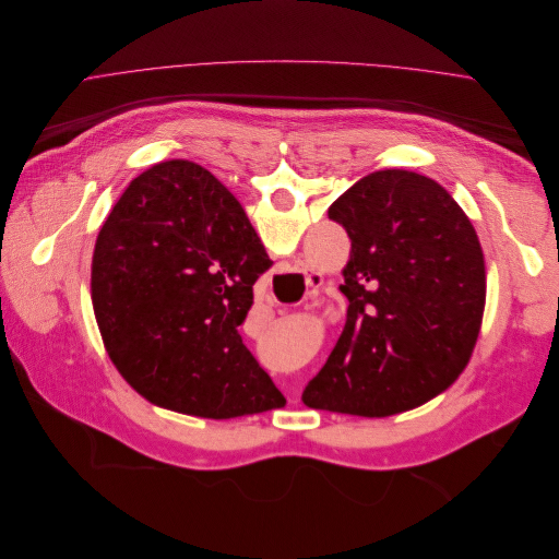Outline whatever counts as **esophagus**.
<instances>
[{
	"label": "esophagus",
	"instance_id": "1",
	"mask_svg": "<svg viewBox=\"0 0 559 559\" xmlns=\"http://www.w3.org/2000/svg\"><path fill=\"white\" fill-rule=\"evenodd\" d=\"M321 286V277L317 273H310L308 275V289H319Z\"/></svg>",
	"mask_w": 559,
	"mask_h": 559
}]
</instances>
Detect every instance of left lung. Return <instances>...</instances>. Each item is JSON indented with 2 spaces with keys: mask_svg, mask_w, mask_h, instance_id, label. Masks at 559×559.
Segmentation results:
<instances>
[{
  "mask_svg": "<svg viewBox=\"0 0 559 559\" xmlns=\"http://www.w3.org/2000/svg\"><path fill=\"white\" fill-rule=\"evenodd\" d=\"M349 240L347 321L308 382L310 408L389 417L443 394L476 347L485 257L464 210L441 183L378 170L329 207Z\"/></svg>",
  "mask_w": 559,
  "mask_h": 559,
  "instance_id": "1",
  "label": "left lung"
}]
</instances>
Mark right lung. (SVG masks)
Listing matches in <instances>:
<instances>
[{"instance_id": "1", "label": "right lung", "mask_w": 559, "mask_h": 559, "mask_svg": "<svg viewBox=\"0 0 559 559\" xmlns=\"http://www.w3.org/2000/svg\"><path fill=\"white\" fill-rule=\"evenodd\" d=\"M273 265L226 186L191 160L134 177L99 228L91 298L109 359L160 408L230 419L286 399L238 326Z\"/></svg>"}]
</instances>
